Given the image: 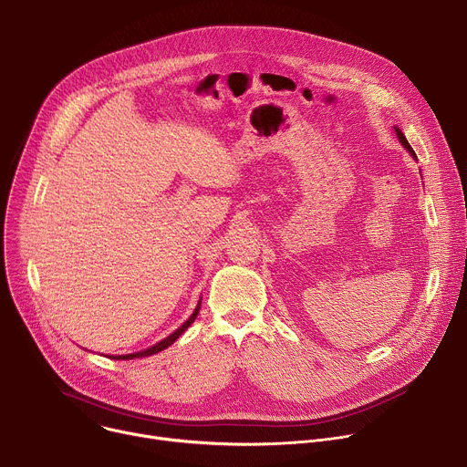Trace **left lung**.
I'll list each match as a JSON object with an SVG mask.
<instances>
[{"instance_id":"obj_1","label":"left lung","mask_w":467,"mask_h":467,"mask_svg":"<svg viewBox=\"0 0 467 467\" xmlns=\"http://www.w3.org/2000/svg\"><path fill=\"white\" fill-rule=\"evenodd\" d=\"M394 130H397V136H399V140L402 141V146H404V148H406V150H408V151H410V153L415 157V151H413V148H411L410 143H408V140H406V136L402 134V130H400L399 127H394Z\"/></svg>"}]
</instances>
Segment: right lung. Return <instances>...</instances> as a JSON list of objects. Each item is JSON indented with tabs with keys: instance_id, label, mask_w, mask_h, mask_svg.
I'll return each mask as SVG.
<instances>
[{
	"instance_id": "1",
	"label": "right lung",
	"mask_w": 467,
	"mask_h": 467,
	"mask_svg": "<svg viewBox=\"0 0 467 467\" xmlns=\"http://www.w3.org/2000/svg\"><path fill=\"white\" fill-rule=\"evenodd\" d=\"M198 312H200V303H198V306L194 308V312H192V316L185 321V324L179 327L177 331H173L170 337H166L164 340H161L159 344H155V346H151V348H148V349H143V351H136V353H129V355H118V357H114V358H138V357H150V355H153V353H159V351H162L164 348H168V346H171L179 337H182L187 329H189V326L192 324V321L196 319V316H198Z\"/></svg>"
}]
</instances>
